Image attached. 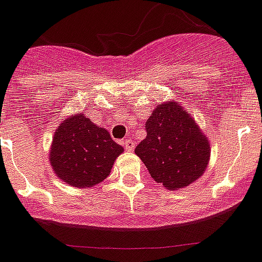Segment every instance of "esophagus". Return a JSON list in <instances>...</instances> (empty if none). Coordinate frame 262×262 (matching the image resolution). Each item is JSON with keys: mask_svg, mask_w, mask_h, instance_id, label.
<instances>
[{"mask_svg": "<svg viewBox=\"0 0 262 262\" xmlns=\"http://www.w3.org/2000/svg\"><path fill=\"white\" fill-rule=\"evenodd\" d=\"M124 147H125L126 151H133L134 147H136V143H134V141H132L130 138L125 139V141H124Z\"/></svg>", "mask_w": 262, "mask_h": 262, "instance_id": "1", "label": "esophagus"}]
</instances>
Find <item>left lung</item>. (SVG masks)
Here are the masks:
<instances>
[{
	"label": "left lung",
	"mask_w": 262,
	"mask_h": 262,
	"mask_svg": "<svg viewBox=\"0 0 262 262\" xmlns=\"http://www.w3.org/2000/svg\"><path fill=\"white\" fill-rule=\"evenodd\" d=\"M147 136L134 152L151 177L168 190H180L203 176L211 143L194 117L176 99L155 107L146 121Z\"/></svg>",
	"instance_id": "left-lung-1"
}]
</instances>
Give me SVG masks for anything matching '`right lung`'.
<instances>
[{
	"mask_svg": "<svg viewBox=\"0 0 262 262\" xmlns=\"http://www.w3.org/2000/svg\"><path fill=\"white\" fill-rule=\"evenodd\" d=\"M124 152L108 130L90 121L84 112L70 115L54 132L49 161L54 173L76 189H89L108 177Z\"/></svg>",
	"mask_w": 262,
	"mask_h": 262,
	"instance_id": "right-lung-1",
	"label": "right lung"
}]
</instances>
